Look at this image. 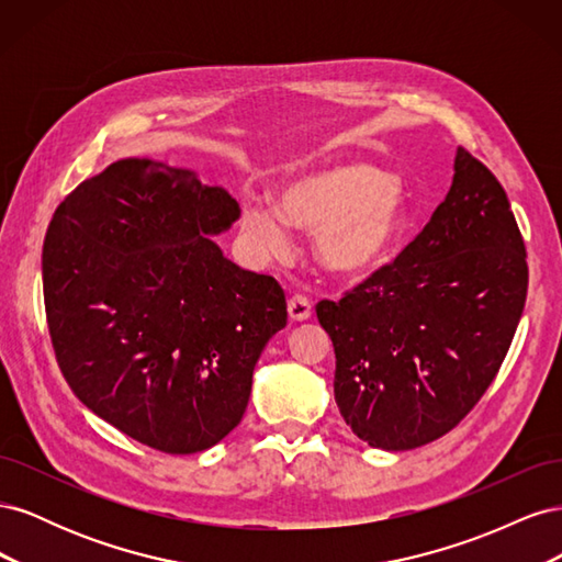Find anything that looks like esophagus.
<instances>
[{"label": "esophagus", "instance_id": "34e87169", "mask_svg": "<svg viewBox=\"0 0 562 562\" xmlns=\"http://www.w3.org/2000/svg\"><path fill=\"white\" fill-rule=\"evenodd\" d=\"M288 316L293 321H307L312 316V302L304 295H293L288 300Z\"/></svg>", "mask_w": 562, "mask_h": 562}]
</instances>
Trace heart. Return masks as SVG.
Returning a JSON list of instances; mask_svg holds the SVG:
<instances>
[{
    "mask_svg": "<svg viewBox=\"0 0 562 562\" xmlns=\"http://www.w3.org/2000/svg\"><path fill=\"white\" fill-rule=\"evenodd\" d=\"M288 225L314 232L318 265L339 279L378 271L405 229V192L396 176L368 161H339L283 180L279 209L262 199L244 203L241 232L267 258L291 250Z\"/></svg>",
    "mask_w": 562,
    "mask_h": 562,
    "instance_id": "b5f03b06",
    "label": "heart"
}]
</instances>
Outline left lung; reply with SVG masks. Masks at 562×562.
Returning <instances> with one entry per match:
<instances>
[{"mask_svg":"<svg viewBox=\"0 0 562 562\" xmlns=\"http://www.w3.org/2000/svg\"><path fill=\"white\" fill-rule=\"evenodd\" d=\"M525 244L499 180L464 147L413 244L316 316L335 347V401L372 448L413 450L454 429L512 347Z\"/></svg>","mask_w":562,"mask_h":562,"instance_id":"8db88e82","label":"left lung"}]
</instances>
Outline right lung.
<instances>
[{"label": "right lung", "mask_w": 562, "mask_h": 562, "mask_svg": "<svg viewBox=\"0 0 562 562\" xmlns=\"http://www.w3.org/2000/svg\"><path fill=\"white\" fill-rule=\"evenodd\" d=\"M241 209L223 187L122 159L56 209L42 279L63 378L143 446L192 454L241 422L252 370L285 328L274 277L227 260L213 236Z\"/></svg>", "instance_id": "right-lung-1"}]
</instances>
